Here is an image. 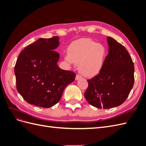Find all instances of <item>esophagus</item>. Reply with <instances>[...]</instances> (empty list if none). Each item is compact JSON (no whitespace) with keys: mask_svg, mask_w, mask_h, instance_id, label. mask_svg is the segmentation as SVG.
Listing matches in <instances>:
<instances>
[{"mask_svg":"<svg viewBox=\"0 0 146 146\" xmlns=\"http://www.w3.org/2000/svg\"><path fill=\"white\" fill-rule=\"evenodd\" d=\"M80 78H82V76H80V75H77L76 77V80H78Z\"/></svg>","mask_w":146,"mask_h":146,"instance_id":"1","label":"esophagus"}]
</instances>
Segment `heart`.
Segmentation results:
<instances>
[{
	"label": "heart",
	"mask_w": 146,
	"mask_h": 146,
	"mask_svg": "<svg viewBox=\"0 0 146 146\" xmlns=\"http://www.w3.org/2000/svg\"><path fill=\"white\" fill-rule=\"evenodd\" d=\"M64 55L70 64H78V69L83 76L94 77L102 70L107 51L105 47L89 38H82L72 42Z\"/></svg>",
	"instance_id": "heart-1"
}]
</instances>
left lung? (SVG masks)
<instances>
[{
  "label": "left lung",
  "mask_w": 146,
  "mask_h": 146,
  "mask_svg": "<svg viewBox=\"0 0 146 146\" xmlns=\"http://www.w3.org/2000/svg\"><path fill=\"white\" fill-rule=\"evenodd\" d=\"M108 54L99 75L88 80L84 96L92 106L104 109L124 102L134 84L135 68L129 52L120 43L107 37Z\"/></svg>",
  "instance_id": "obj_1"
}]
</instances>
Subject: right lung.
<instances>
[{"label": "right lung", "instance_id": "1", "mask_svg": "<svg viewBox=\"0 0 146 146\" xmlns=\"http://www.w3.org/2000/svg\"><path fill=\"white\" fill-rule=\"evenodd\" d=\"M59 37L39 38L22 51L16 61V88L30 104L49 108L58 102L65 88L76 78L75 73L60 69L55 52Z\"/></svg>", "mask_w": 146, "mask_h": 146}]
</instances>
